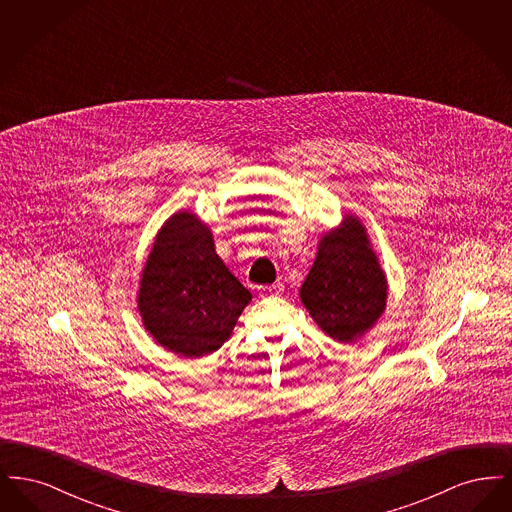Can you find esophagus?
<instances>
[{"label":"esophagus","mask_w":512,"mask_h":512,"mask_svg":"<svg viewBox=\"0 0 512 512\" xmlns=\"http://www.w3.org/2000/svg\"><path fill=\"white\" fill-rule=\"evenodd\" d=\"M282 292H284V284H282V282H276V284H272V286L261 288L263 295H280Z\"/></svg>","instance_id":"obj_1"}]
</instances>
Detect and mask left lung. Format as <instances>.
<instances>
[{
	"mask_svg": "<svg viewBox=\"0 0 512 512\" xmlns=\"http://www.w3.org/2000/svg\"><path fill=\"white\" fill-rule=\"evenodd\" d=\"M386 276L368 247L365 226L347 217L322 238L299 295L318 326L341 343L357 340L386 307Z\"/></svg>",
	"mask_w": 512,
	"mask_h": 512,
	"instance_id": "1",
	"label": "left lung"
}]
</instances>
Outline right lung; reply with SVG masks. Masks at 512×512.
<instances>
[{"mask_svg":"<svg viewBox=\"0 0 512 512\" xmlns=\"http://www.w3.org/2000/svg\"><path fill=\"white\" fill-rule=\"evenodd\" d=\"M251 293L220 261L213 236L192 213L165 222L149 253L138 309L147 332L180 357L217 351Z\"/></svg>","mask_w":512,"mask_h":512,"instance_id":"right-lung-1","label":"right lung"}]
</instances>
